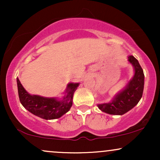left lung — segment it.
<instances>
[{
	"instance_id": "1",
	"label": "left lung",
	"mask_w": 160,
	"mask_h": 160,
	"mask_svg": "<svg viewBox=\"0 0 160 160\" xmlns=\"http://www.w3.org/2000/svg\"><path fill=\"white\" fill-rule=\"evenodd\" d=\"M128 62L133 66L132 78L124 89L113 97L111 102L97 104L102 112L111 115H122L132 109L141 100L144 91V71L138 61L133 56H128Z\"/></svg>"
}]
</instances>
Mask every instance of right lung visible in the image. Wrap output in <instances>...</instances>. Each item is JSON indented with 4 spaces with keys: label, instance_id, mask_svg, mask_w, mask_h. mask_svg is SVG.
<instances>
[{
    "label": "right lung",
    "instance_id": "right-lung-1",
    "mask_svg": "<svg viewBox=\"0 0 160 160\" xmlns=\"http://www.w3.org/2000/svg\"><path fill=\"white\" fill-rule=\"evenodd\" d=\"M16 81L19 101L23 107L34 115L47 120L60 118L69 111L73 104L74 92L80 85V82H69L64 92L65 95L60 99L58 97L48 98L29 94L19 78L16 79Z\"/></svg>",
    "mask_w": 160,
    "mask_h": 160
}]
</instances>
